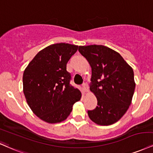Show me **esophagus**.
I'll list each match as a JSON object with an SVG mask.
<instances>
[{
    "instance_id": "obj_1",
    "label": "esophagus",
    "mask_w": 153,
    "mask_h": 153,
    "mask_svg": "<svg viewBox=\"0 0 153 153\" xmlns=\"http://www.w3.org/2000/svg\"><path fill=\"white\" fill-rule=\"evenodd\" d=\"M82 90H83L84 92H88V84L86 82H84L82 85Z\"/></svg>"
}]
</instances>
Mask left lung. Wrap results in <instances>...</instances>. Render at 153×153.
Returning <instances> with one entry per match:
<instances>
[{"label": "left lung", "instance_id": "left-lung-1", "mask_svg": "<svg viewBox=\"0 0 153 153\" xmlns=\"http://www.w3.org/2000/svg\"><path fill=\"white\" fill-rule=\"evenodd\" d=\"M78 51L91 66L90 90L97 100L88 116L100 126L116 123L131 104L135 88L133 70L118 53L104 45L79 46Z\"/></svg>", "mask_w": 153, "mask_h": 153}]
</instances>
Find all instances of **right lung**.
<instances>
[{"label":"right lung","mask_w":153,"mask_h":153,"mask_svg":"<svg viewBox=\"0 0 153 153\" xmlns=\"http://www.w3.org/2000/svg\"><path fill=\"white\" fill-rule=\"evenodd\" d=\"M78 45L56 43L40 51L23 76V93L34 114L45 122L60 123L68 117L81 93L70 84L66 65Z\"/></svg>","instance_id":"right-lung-1"}]
</instances>
